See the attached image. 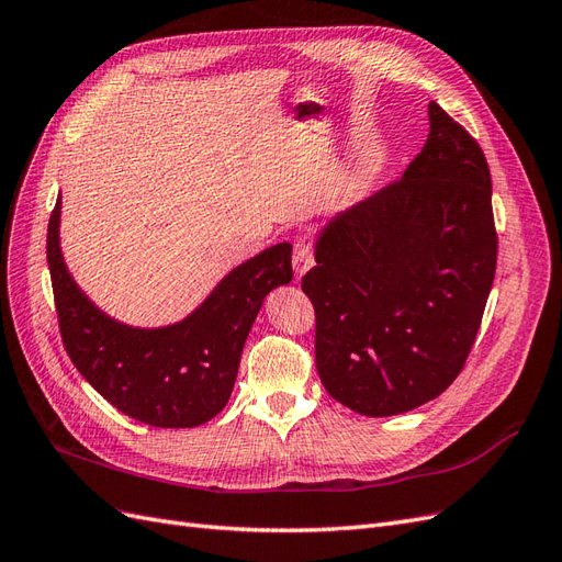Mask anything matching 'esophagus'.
Returning <instances> with one entry per match:
<instances>
[{
	"label": "esophagus",
	"instance_id": "esophagus-1",
	"mask_svg": "<svg viewBox=\"0 0 562 562\" xmlns=\"http://www.w3.org/2000/svg\"><path fill=\"white\" fill-rule=\"evenodd\" d=\"M312 267H314V250H312V246L304 244V241H297L293 246V269H295V274L302 277L304 271H310Z\"/></svg>",
	"mask_w": 562,
	"mask_h": 562
}]
</instances>
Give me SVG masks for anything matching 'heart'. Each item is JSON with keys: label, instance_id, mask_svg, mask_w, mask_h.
Returning <instances> with one entry per match:
<instances>
[{"label": "heart", "instance_id": "b5f03b06", "mask_svg": "<svg viewBox=\"0 0 562 562\" xmlns=\"http://www.w3.org/2000/svg\"><path fill=\"white\" fill-rule=\"evenodd\" d=\"M372 168H375V157H370V159L366 161V166L361 168V180H368V178H370Z\"/></svg>", "mask_w": 562, "mask_h": 562}]
</instances>
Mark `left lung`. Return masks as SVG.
Wrapping results in <instances>:
<instances>
[{"label":"left lung","instance_id":"1","mask_svg":"<svg viewBox=\"0 0 562 562\" xmlns=\"http://www.w3.org/2000/svg\"><path fill=\"white\" fill-rule=\"evenodd\" d=\"M429 138L316 244L302 291L316 314V370L353 413L389 417L462 372L497 269L492 180L481 145L429 103Z\"/></svg>","mask_w":562,"mask_h":562}]
</instances>
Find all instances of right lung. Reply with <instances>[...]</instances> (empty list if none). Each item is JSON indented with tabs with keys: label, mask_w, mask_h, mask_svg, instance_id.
<instances>
[{
	"label": "right lung",
	"mask_w": 562,
	"mask_h": 562,
	"mask_svg": "<svg viewBox=\"0 0 562 562\" xmlns=\"http://www.w3.org/2000/svg\"><path fill=\"white\" fill-rule=\"evenodd\" d=\"M58 225L60 199L48 217L46 260L63 345L83 380L149 427L190 429L215 417L229 401L265 295L293 279L291 244L271 246L229 271L176 326L145 330L112 321L79 291L63 262Z\"/></svg>",
	"instance_id": "add662e5"
}]
</instances>
